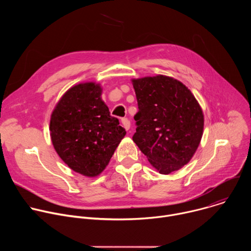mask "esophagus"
<instances>
[{"mask_svg": "<svg viewBox=\"0 0 251 251\" xmlns=\"http://www.w3.org/2000/svg\"><path fill=\"white\" fill-rule=\"evenodd\" d=\"M121 122H122L123 127L125 128V130H126V131H128V130L130 129V125H131V124H130V121H129L127 118H123Z\"/></svg>", "mask_w": 251, "mask_h": 251, "instance_id": "1", "label": "esophagus"}]
</instances>
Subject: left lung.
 Returning a JSON list of instances; mask_svg holds the SVG:
<instances>
[{
  "instance_id": "obj_1",
  "label": "left lung",
  "mask_w": 251,
  "mask_h": 251,
  "mask_svg": "<svg viewBox=\"0 0 251 251\" xmlns=\"http://www.w3.org/2000/svg\"><path fill=\"white\" fill-rule=\"evenodd\" d=\"M139 111L133 141L163 175L180 170L196 153L203 113L191 90L166 75L132 79Z\"/></svg>"
}]
</instances>
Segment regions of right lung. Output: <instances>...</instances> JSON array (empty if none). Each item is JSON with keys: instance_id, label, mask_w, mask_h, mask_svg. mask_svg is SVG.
<instances>
[{"instance_id": "1", "label": "right lung", "mask_w": 251, "mask_h": 251, "mask_svg": "<svg viewBox=\"0 0 251 251\" xmlns=\"http://www.w3.org/2000/svg\"><path fill=\"white\" fill-rule=\"evenodd\" d=\"M95 82L69 88L55 105L50 131L54 150L76 173L96 176L108 165L126 131L110 115Z\"/></svg>"}]
</instances>
